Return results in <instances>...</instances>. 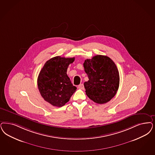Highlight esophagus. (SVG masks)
Returning <instances> with one entry per match:
<instances>
[{"mask_svg":"<svg viewBox=\"0 0 155 155\" xmlns=\"http://www.w3.org/2000/svg\"><path fill=\"white\" fill-rule=\"evenodd\" d=\"M78 89H81V90H84V84H80V85H79L78 86Z\"/></svg>","mask_w":155,"mask_h":155,"instance_id":"1","label":"esophagus"}]
</instances>
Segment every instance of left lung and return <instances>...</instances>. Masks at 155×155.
I'll list each match as a JSON object with an SVG mask.
<instances>
[{
	"mask_svg": "<svg viewBox=\"0 0 155 155\" xmlns=\"http://www.w3.org/2000/svg\"><path fill=\"white\" fill-rule=\"evenodd\" d=\"M89 80L84 82L86 94L93 101L102 104L109 101L117 93L120 84L119 72L109 57L97 55L84 63Z\"/></svg>",
	"mask_w": 155,
	"mask_h": 155,
	"instance_id": "1",
	"label": "left lung"
}]
</instances>
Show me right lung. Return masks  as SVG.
<instances>
[{
    "instance_id": "obj_1",
    "label": "right lung",
    "mask_w": 155,
    "mask_h": 155,
    "mask_svg": "<svg viewBox=\"0 0 155 155\" xmlns=\"http://www.w3.org/2000/svg\"><path fill=\"white\" fill-rule=\"evenodd\" d=\"M74 59V57H53L45 63L39 74V91L43 99L54 107L64 105L77 89L66 73Z\"/></svg>"
}]
</instances>
